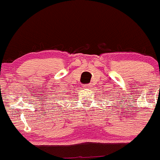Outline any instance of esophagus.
<instances>
[{"mask_svg":"<svg viewBox=\"0 0 160 160\" xmlns=\"http://www.w3.org/2000/svg\"><path fill=\"white\" fill-rule=\"evenodd\" d=\"M87 87H88V84H86V85H84V88H87Z\"/></svg>","mask_w":160,"mask_h":160,"instance_id":"1","label":"esophagus"}]
</instances>
